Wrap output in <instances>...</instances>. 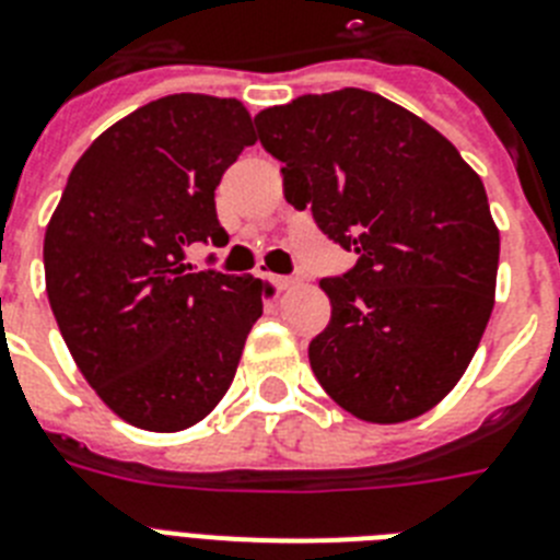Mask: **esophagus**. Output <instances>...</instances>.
Here are the masks:
<instances>
[{
	"label": "esophagus",
	"instance_id": "esophagus-1",
	"mask_svg": "<svg viewBox=\"0 0 560 560\" xmlns=\"http://www.w3.org/2000/svg\"><path fill=\"white\" fill-rule=\"evenodd\" d=\"M265 279L272 281V284H276L279 290H290V288H295V284H299V279H293V276H272V272H267Z\"/></svg>",
	"mask_w": 560,
	"mask_h": 560
}]
</instances>
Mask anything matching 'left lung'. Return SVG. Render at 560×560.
Returning a JSON list of instances; mask_svg holds the SVG:
<instances>
[{
	"mask_svg": "<svg viewBox=\"0 0 560 560\" xmlns=\"http://www.w3.org/2000/svg\"><path fill=\"white\" fill-rule=\"evenodd\" d=\"M256 128L284 199L359 253L318 284L332 307L310 341L318 384L370 424L424 416L462 382L495 304L481 176L421 116L359 88L267 107Z\"/></svg>",
	"mask_w": 560,
	"mask_h": 560,
	"instance_id": "8db88e82",
	"label": "left lung"
}]
</instances>
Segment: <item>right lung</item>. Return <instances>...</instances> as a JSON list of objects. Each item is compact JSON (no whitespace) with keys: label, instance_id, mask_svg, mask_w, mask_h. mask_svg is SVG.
<instances>
[{"label":"right lung","instance_id":"add662e5","mask_svg":"<svg viewBox=\"0 0 560 560\" xmlns=\"http://www.w3.org/2000/svg\"><path fill=\"white\" fill-rule=\"evenodd\" d=\"M247 144L256 133L238 98H156L84 150L45 230V290L65 345L139 430L199 424L261 316V281L185 261L190 244H228L213 196Z\"/></svg>","mask_w":560,"mask_h":560}]
</instances>
